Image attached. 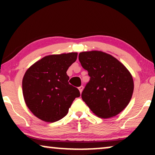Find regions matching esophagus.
Listing matches in <instances>:
<instances>
[{"label":"esophagus","instance_id":"1","mask_svg":"<svg viewBox=\"0 0 155 155\" xmlns=\"http://www.w3.org/2000/svg\"><path fill=\"white\" fill-rule=\"evenodd\" d=\"M83 88H84V87L82 86V85H81V86H80L79 87H78V89H79V90H80V93H81L82 92V90H83Z\"/></svg>","mask_w":155,"mask_h":155}]
</instances>
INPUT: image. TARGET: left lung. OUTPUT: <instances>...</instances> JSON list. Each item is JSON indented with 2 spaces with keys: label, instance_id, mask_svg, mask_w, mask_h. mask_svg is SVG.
<instances>
[{
  "label": "left lung",
  "instance_id": "obj_1",
  "mask_svg": "<svg viewBox=\"0 0 155 155\" xmlns=\"http://www.w3.org/2000/svg\"><path fill=\"white\" fill-rule=\"evenodd\" d=\"M79 61L90 77L82 99L91 111L102 118L121 112L130 102L134 89L128 69L110 54L98 51L80 53Z\"/></svg>",
  "mask_w": 155,
  "mask_h": 155
}]
</instances>
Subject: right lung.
Instances as JSON below:
<instances>
[{"label": "right lung", "mask_w": 155, "mask_h": 155, "mask_svg": "<svg viewBox=\"0 0 155 155\" xmlns=\"http://www.w3.org/2000/svg\"><path fill=\"white\" fill-rule=\"evenodd\" d=\"M78 53L50 55L33 64L22 80V93L27 107L44 121L63 118L76 97L78 88L69 84L66 72L77 59Z\"/></svg>", "instance_id": "1"}]
</instances>
